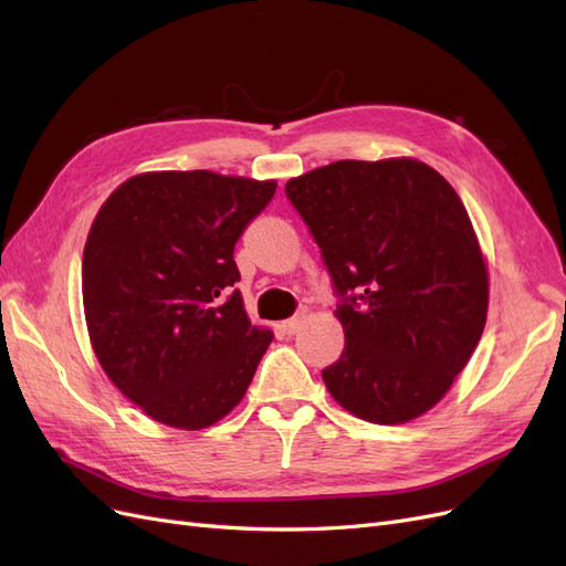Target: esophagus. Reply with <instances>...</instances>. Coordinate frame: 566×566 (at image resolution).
<instances>
[{
    "label": "esophagus",
    "mask_w": 566,
    "mask_h": 566,
    "mask_svg": "<svg viewBox=\"0 0 566 566\" xmlns=\"http://www.w3.org/2000/svg\"><path fill=\"white\" fill-rule=\"evenodd\" d=\"M300 325H302V314H297V316H293V318H287V321H283L279 328L283 331V335H295L297 331H300Z\"/></svg>",
    "instance_id": "esophagus-1"
}]
</instances>
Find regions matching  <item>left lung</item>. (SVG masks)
Returning <instances> with one entry per match:
<instances>
[{"label": "left lung", "instance_id": "obj_1", "mask_svg": "<svg viewBox=\"0 0 566 566\" xmlns=\"http://www.w3.org/2000/svg\"><path fill=\"white\" fill-rule=\"evenodd\" d=\"M321 248L345 328L325 368L356 418L399 424L430 410L484 333L489 273L453 186L413 158L337 160L285 184Z\"/></svg>", "mask_w": 566, "mask_h": 566}]
</instances>
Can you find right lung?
<instances>
[{
    "mask_svg": "<svg viewBox=\"0 0 566 566\" xmlns=\"http://www.w3.org/2000/svg\"><path fill=\"white\" fill-rule=\"evenodd\" d=\"M276 193L193 169L117 186L82 256V300L98 364L146 416L202 430L241 403L271 331L252 325L233 248Z\"/></svg>",
    "mask_w": 566,
    "mask_h": 566,
    "instance_id": "obj_1",
    "label": "right lung"
}]
</instances>
